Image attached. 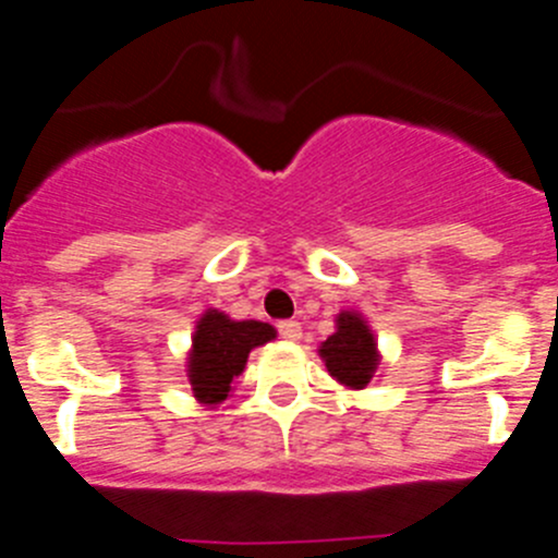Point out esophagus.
Here are the masks:
<instances>
[{
	"label": "esophagus",
	"instance_id": "esophagus-1",
	"mask_svg": "<svg viewBox=\"0 0 558 558\" xmlns=\"http://www.w3.org/2000/svg\"><path fill=\"white\" fill-rule=\"evenodd\" d=\"M276 329H279V335H282L284 340L302 338V324H299V322H279V324H276Z\"/></svg>",
	"mask_w": 558,
	"mask_h": 558
}]
</instances>
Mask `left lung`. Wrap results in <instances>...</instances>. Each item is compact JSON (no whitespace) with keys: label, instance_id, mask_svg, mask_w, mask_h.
<instances>
[{"label":"left lung","instance_id":"obj_1","mask_svg":"<svg viewBox=\"0 0 558 558\" xmlns=\"http://www.w3.org/2000/svg\"><path fill=\"white\" fill-rule=\"evenodd\" d=\"M335 324L338 329L318 349L327 363V372L347 388H366L379 366L372 329L363 322V315L349 313V310L340 313Z\"/></svg>","mask_w":558,"mask_h":558}]
</instances>
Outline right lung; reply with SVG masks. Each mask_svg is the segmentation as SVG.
Here are the masks:
<instances>
[{
    "instance_id": "add662e5",
    "label": "right lung",
    "mask_w": 558,
    "mask_h": 558,
    "mask_svg": "<svg viewBox=\"0 0 558 558\" xmlns=\"http://www.w3.org/2000/svg\"><path fill=\"white\" fill-rule=\"evenodd\" d=\"M276 338V329L263 322H231L218 310L201 315L190 352V386L204 405H220L231 391V379L245 368L254 347Z\"/></svg>"
}]
</instances>
